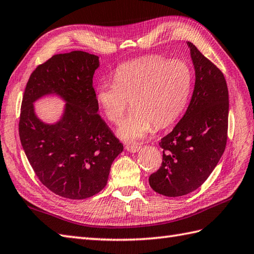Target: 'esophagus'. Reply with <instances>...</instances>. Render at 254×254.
<instances>
[{"mask_svg": "<svg viewBox=\"0 0 254 254\" xmlns=\"http://www.w3.org/2000/svg\"><path fill=\"white\" fill-rule=\"evenodd\" d=\"M125 148L129 152H137V151L140 150V148H141V146H140L137 143H127Z\"/></svg>", "mask_w": 254, "mask_h": 254, "instance_id": "1", "label": "esophagus"}]
</instances>
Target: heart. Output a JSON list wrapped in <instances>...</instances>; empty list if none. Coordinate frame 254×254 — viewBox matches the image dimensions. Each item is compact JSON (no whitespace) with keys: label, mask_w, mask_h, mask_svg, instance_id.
Segmentation results:
<instances>
[{"label":"heart","mask_w":254,"mask_h":254,"mask_svg":"<svg viewBox=\"0 0 254 254\" xmlns=\"http://www.w3.org/2000/svg\"><path fill=\"white\" fill-rule=\"evenodd\" d=\"M192 72L182 60L146 56L117 67L114 81L105 80L97 88V101L104 116L118 124L131 100L132 111L120 128L125 140L143 138L153 125L164 128L182 115L187 105Z\"/></svg>","instance_id":"1"}]
</instances>
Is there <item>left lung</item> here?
<instances>
[{"label":"left lung","mask_w":254,"mask_h":254,"mask_svg":"<svg viewBox=\"0 0 254 254\" xmlns=\"http://www.w3.org/2000/svg\"><path fill=\"white\" fill-rule=\"evenodd\" d=\"M195 70L192 98L184 117L161 139L163 161L149 184L157 193L180 196L201 187L227 142L228 89L222 70L188 42Z\"/></svg>","instance_id":"left-lung-1"}]
</instances>
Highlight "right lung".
Here are the masks:
<instances>
[{
    "label": "right lung",
    "instance_id": "1",
    "mask_svg": "<svg viewBox=\"0 0 254 254\" xmlns=\"http://www.w3.org/2000/svg\"><path fill=\"white\" fill-rule=\"evenodd\" d=\"M98 56L82 51L56 54L37 66L22 95L19 138L39 180L55 194L90 198L108 183L111 165L124 145L98 114L92 78ZM49 93L67 102L54 126L35 116L32 103Z\"/></svg>",
    "mask_w": 254,
    "mask_h": 254
}]
</instances>
